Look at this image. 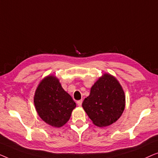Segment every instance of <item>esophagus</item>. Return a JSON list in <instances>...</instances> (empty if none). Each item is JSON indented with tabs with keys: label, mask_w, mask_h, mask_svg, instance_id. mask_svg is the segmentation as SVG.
I'll list each match as a JSON object with an SVG mask.
<instances>
[{
	"label": "esophagus",
	"mask_w": 158,
	"mask_h": 158,
	"mask_svg": "<svg viewBox=\"0 0 158 158\" xmlns=\"http://www.w3.org/2000/svg\"><path fill=\"white\" fill-rule=\"evenodd\" d=\"M82 103H83V101H82V100H80V101H77V104L79 106H81Z\"/></svg>",
	"instance_id": "esophagus-1"
}]
</instances>
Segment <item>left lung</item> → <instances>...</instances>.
Masks as SVG:
<instances>
[{
	"mask_svg": "<svg viewBox=\"0 0 158 158\" xmlns=\"http://www.w3.org/2000/svg\"><path fill=\"white\" fill-rule=\"evenodd\" d=\"M82 106L97 127L109 126L117 121L125 108V95L118 81L105 73L90 88Z\"/></svg>",
	"mask_w": 158,
	"mask_h": 158,
	"instance_id": "left-lung-1",
	"label": "left lung"
}]
</instances>
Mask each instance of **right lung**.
<instances>
[{
	"instance_id": "1",
	"label": "right lung",
	"mask_w": 158,
	"mask_h": 158,
	"mask_svg": "<svg viewBox=\"0 0 158 158\" xmlns=\"http://www.w3.org/2000/svg\"><path fill=\"white\" fill-rule=\"evenodd\" d=\"M34 103L40 118L54 127L65 124L76 107L72 97L54 75H48L40 82L34 94Z\"/></svg>"
}]
</instances>
